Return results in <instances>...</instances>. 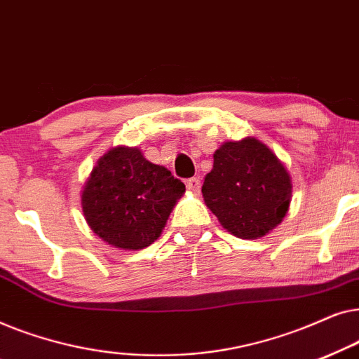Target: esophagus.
<instances>
[{"instance_id": "34e87169", "label": "esophagus", "mask_w": 359, "mask_h": 359, "mask_svg": "<svg viewBox=\"0 0 359 359\" xmlns=\"http://www.w3.org/2000/svg\"><path fill=\"white\" fill-rule=\"evenodd\" d=\"M186 186H188V189L191 193H199L201 189V180L199 178H189L186 181Z\"/></svg>"}]
</instances>
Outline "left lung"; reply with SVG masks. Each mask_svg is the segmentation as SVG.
<instances>
[{"label":"left lung","mask_w":359,"mask_h":359,"mask_svg":"<svg viewBox=\"0 0 359 359\" xmlns=\"http://www.w3.org/2000/svg\"><path fill=\"white\" fill-rule=\"evenodd\" d=\"M204 203L238 238H259L281 224L291 203L287 170L263 142H225L203 184Z\"/></svg>","instance_id":"obj_1"}]
</instances>
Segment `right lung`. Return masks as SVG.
<instances>
[{
  "label": "right lung",
  "instance_id": "add662e5",
  "mask_svg": "<svg viewBox=\"0 0 359 359\" xmlns=\"http://www.w3.org/2000/svg\"><path fill=\"white\" fill-rule=\"evenodd\" d=\"M184 184L135 147H114L97 160L81 191L88 225L121 250L149 247L163 232Z\"/></svg>",
  "mask_w": 359,
  "mask_h": 359
}]
</instances>
